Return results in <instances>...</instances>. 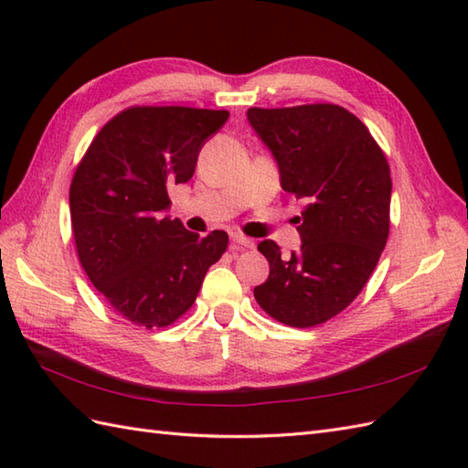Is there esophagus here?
<instances>
[{"mask_svg": "<svg viewBox=\"0 0 468 468\" xmlns=\"http://www.w3.org/2000/svg\"><path fill=\"white\" fill-rule=\"evenodd\" d=\"M231 241H233L235 247H241V250H251V247H253V241L250 239V237L239 235V233H233Z\"/></svg>", "mask_w": 468, "mask_h": 468, "instance_id": "obj_1", "label": "esophagus"}]
</instances>
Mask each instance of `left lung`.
Returning a JSON list of instances; mask_svg holds the SVG:
<instances>
[{
  "label": "left lung",
  "mask_w": 468,
  "mask_h": 468,
  "mask_svg": "<svg viewBox=\"0 0 468 468\" xmlns=\"http://www.w3.org/2000/svg\"><path fill=\"white\" fill-rule=\"evenodd\" d=\"M255 134L271 153L285 193L303 198L302 245L290 257L265 239L270 277L253 295L277 322L324 324L370 280L390 231L392 178L367 128L346 108L305 104L250 108Z\"/></svg>",
  "instance_id": "8db88e82"
}]
</instances>
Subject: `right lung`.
Segmentation results:
<instances>
[{"label": "right lung", "instance_id": "obj_1", "mask_svg": "<svg viewBox=\"0 0 468 468\" xmlns=\"http://www.w3.org/2000/svg\"><path fill=\"white\" fill-rule=\"evenodd\" d=\"M227 111L136 106L96 134L69 186V217L86 275L114 310L138 325L165 327L197 300L229 237L186 231L168 186L188 183L203 144Z\"/></svg>", "mask_w": 468, "mask_h": 468}]
</instances>
